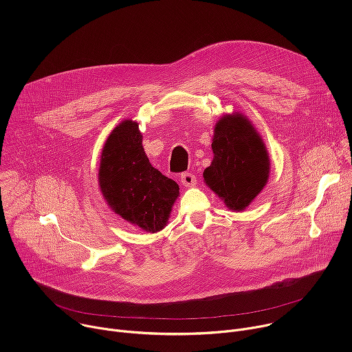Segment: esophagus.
<instances>
[{"label":"esophagus","mask_w":352,"mask_h":352,"mask_svg":"<svg viewBox=\"0 0 352 352\" xmlns=\"http://www.w3.org/2000/svg\"><path fill=\"white\" fill-rule=\"evenodd\" d=\"M181 184L184 186H193L196 184V177L192 173H182L181 174Z\"/></svg>","instance_id":"1"}]
</instances>
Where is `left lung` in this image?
Returning <instances> with one entry per match:
<instances>
[{
	"label": "left lung",
	"mask_w": 352,
	"mask_h": 352,
	"mask_svg": "<svg viewBox=\"0 0 352 352\" xmlns=\"http://www.w3.org/2000/svg\"><path fill=\"white\" fill-rule=\"evenodd\" d=\"M213 162L204 173L205 182L228 209L241 212L267 182L270 162L265 143L243 116L223 117L213 136Z\"/></svg>",
	"instance_id": "left-lung-1"
}]
</instances>
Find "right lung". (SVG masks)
<instances>
[{
  "label": "right lung",
  "mask_w": 352,
  "mask_h": 352,
  "mask_svg": "<svg viewBox=\"0 0 352 352\" xmlns=\"http://www.w3.org/2000/svg\"><path fill=\"white\" fill-rule=\"evenodd\" d=\"M100 189L109 206L144 231H160L179 193L175 181L152 167L133 121H124L109 136L100 162Z\"/></svg>",
  "instance_id": "add662e5"
}]
</instances>
